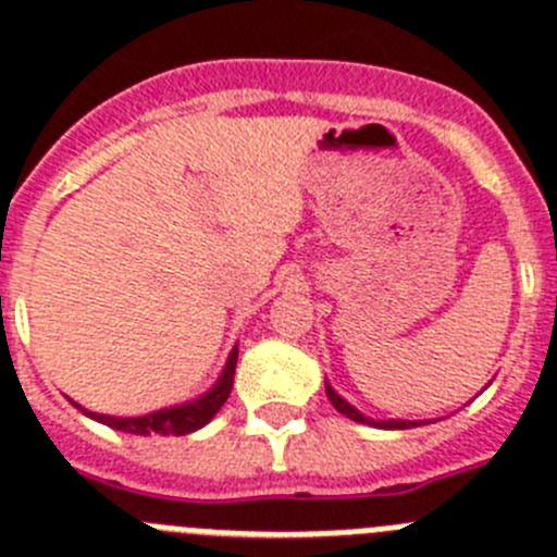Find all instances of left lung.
I'll list each match as a JSON object with an SVG mask.
<instances>
[{
    "instance_id": "obj_1",
    "label": "left lung",
    "mask_w": 557,
    "mask_h": 557,
    "mask_svg": "<svg viewBox=\"0 0 557 557\" xmlns=\"http://www.w3.org/2000/svg\"><path fill=\"white\" fill-rule=\"evenodd\" d=\"M325 395H329V400H331V406L336 408V411H339V414H345V417H350V420H356V422H372V420H367L364 414H359V411H356L354 406H350L348 400H342L339 395H336L334 389H331L329 384H325ZM372 425H379V428H397V431H403V428H414L417 422H406V420H389V422H372Z\"/></svg>"
}]
</instances>
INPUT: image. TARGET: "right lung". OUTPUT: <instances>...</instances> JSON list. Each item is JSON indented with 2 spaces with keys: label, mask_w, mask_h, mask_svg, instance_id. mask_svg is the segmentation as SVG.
Listing matches in <instances>:
<instances>
[{
  "label": "right lung",
  "mask_w": 557,
  "mask_h": 557,
  "mask_svg": "<svg viewBox=\"0 0 557 557\" xmlns=\"http://www.w3.org/2000/svg\"><path fill=\"white\" fill-rule=\"evenodd\" d=\"M234 367H237V348H234L232 356H228L221 381H218L207 395L198 397V400L193 403H185V406L160 408V411L146 417H107V414H96V411H85V408H82V411H85L88 417H94V420L104 422V425L115 428V431L137 433V436H151V433H160V436H171V433L185 436V433H193L198 431V428L207 425V422L221 411V406L228 400V395H232Z\"/></svg>",
  "instance_id": "1"
}]
</instances>
